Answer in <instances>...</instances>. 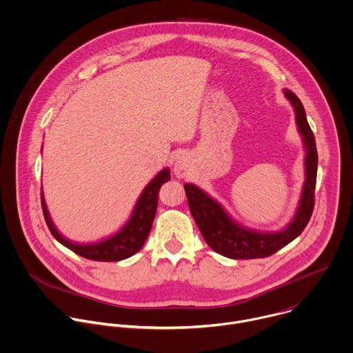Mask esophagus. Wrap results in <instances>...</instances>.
I'll list each match as a JSON object with an SVG mask.
<instances>
[{"label":"esophagus","instance_id":"esophagus-1","mask_svg":"<svg viewBox=\"0 0 353 353\" xmlns=\"http://www.w3.org/2000/svg\"><path fill=\"white\" fill-rule=\"evenodd\" d=\"M189 171V160L185 156H178L174 163V174L178 178H185Z\"/></svg>","mask_w":353,"mask_h":353}]
</instances>
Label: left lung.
Returning a JSON list of instances; mask_svg holds the SVG:
<instances>
[{
  "label": "left lung",
  "instance_id": "left-lung-1",
  "mask_svg": "<svg viewBox=\"0 0 353 353\" xmlns=\"http://www.w3.org/2000/svg\"><path fill=\"white\" fill-rule=\"evenodd\" d=\"M295 112V123L305 149V181L294 218L277 232H259L234 221L219 201L193 183H185L188 204L205 243L218 254L232 259L265 258L296 239L307 225L314 205L317 150L305 109L298 97L283 90Z\"/></svg>",
  "mask_w": 353,
  "mask_h": 353
}]
</instances>
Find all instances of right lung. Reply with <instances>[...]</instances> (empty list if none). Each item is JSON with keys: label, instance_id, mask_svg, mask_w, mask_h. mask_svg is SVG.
Listing matches in <instances>:
<instances>
[{"label": "right lung", "instance_id": "1", "mask_svg": "<svg viewBox=\"0 0 353 353\" xmlns=\"http://www.w3.org/2000/svg\"><path fill=\"white\" fill-rule=\"evenodd\" d=\"M171 179L170 168L161 170L142 190L141 196L137 200V204L131 212L130 219L125 222V225L116 232L114 234L90 244H81L74 243L69 239H66L55 226V223L51 219V215L48 212L44 193L41 192V203H43V212L46 222L52 233V236L65 247L72 250L73 252L79 254L80 256H84L87 259L92 261H102V262H116L125 258L132 256L137 254L142 245L145 244L152 223L154 221V215L157 211V203H159V190L163 183Z\"/></svg>", "mask_w": 353, "mask_h": 353}]
</instances>
